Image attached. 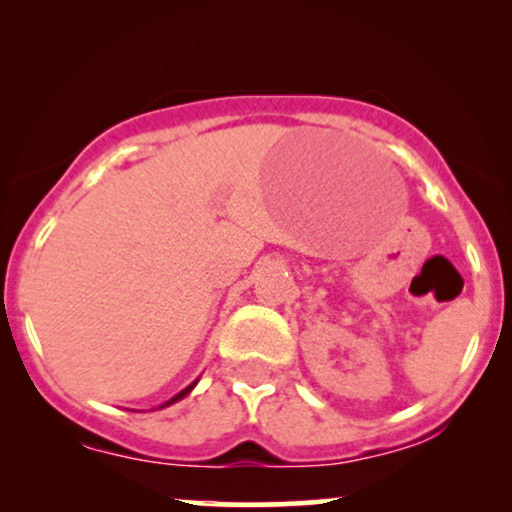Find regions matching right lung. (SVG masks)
<instances>
[{"label":"right lung","instance_id":"right-lung-1","mask_svg":"<svg viewBox=\"0 0 512 512\" xmlns=\"http://www.w3.org/2000/svg\"><path fill=\"white\" fill-rule=\"evenodd\" d=\"M195 384H198V380H195V382H191V384H188V387H186V389H181L177 396H172V398H170V401H165L163 405H160V408H167V405H172V403H177V401H181V398H186V396H188V394H191V391H193V387H195ZM160 408H158V410H160Z\"/></svg>","mask_w":512,"mask_h":512}]
</instances>
